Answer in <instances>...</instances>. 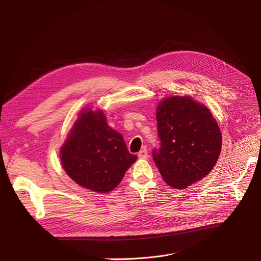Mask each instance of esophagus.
Segmentation results:
<instances>
[{
  "mask_svg": "<svg viewBox=\"0 0 261 261\" xmlns=\"http://www.w3.org/2000/svg\"><path fill=\"white\" fill-rule=\"evenodd\" d=\"M138 156H139L140 159H148V151H147L146 149H142L141 151L139 152Z\"/></svg>",
  "mask_w": 261,
  "mask_h": 261,
  "instance_id": "34e87169",
  "label": "esophagus"
}]
</instances>
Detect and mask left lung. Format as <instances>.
Instances as JSON below:
<instances>
[{
  "instance_id": "obj_1",
  "label": "left lung",
  "mask_w": 261,
  "mask_h": 261,
  "mask_svg": "<svg viewBox=\"0 0 261 261\" xmlns=\"http://www.w3.org/2000/svg\"><path fill=\"white\" fill-rule=\"evenodd\" d=\"M156 120L160 147L152 158L164 181L181 189L206 176L222 146L210 110L188 96H173L159 105Z\"/></svg>"
}]
</instances>
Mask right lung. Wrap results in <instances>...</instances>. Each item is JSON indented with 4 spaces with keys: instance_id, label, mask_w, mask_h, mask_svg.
Here are the masks:
<instances>
[{
    "instance_id": "obj_1",
    "label": "right lung",
    "mask_w": 261,
    "mask_h": 261,
    "mask_svg": "<svg viewBox=\"0 0 261 261\" xmlns=\"http://www.w3.org/2000/svg\"><path fill=\"white\" fill-rule=\"evenodd\" d=\"M60 156L68 176L96 193L113 190L136 161L121 134L108 126L105 114L91 109L80 113Z\"/></svg>"
}]
</instances>
